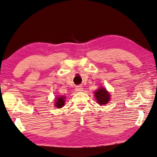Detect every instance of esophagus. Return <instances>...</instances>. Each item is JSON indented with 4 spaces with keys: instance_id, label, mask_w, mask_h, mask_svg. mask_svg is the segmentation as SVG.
Returning a JSON list of instances; mask_svg holds the SVG:
<instances>
[{
    "instance_id": "34e87169",
    "label": "esophagus",
    "mask_w": 157,
    "mask_h": 157,
    "mask_svg": "<svg viewBox=\"0 0 157 157\" xmlns=\"http://www.w3.org/2000/svg\"><path fill=\"white\" fill-rule=\"evenodd\" d=\"M82 89L83 88L82 87V86H77L76 87V91H82Z\"/></svg>"
}]
</instances>
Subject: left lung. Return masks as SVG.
I'll use <instances>...</instances> for the list:
<instances>
[{
  "label": "left lung",
  "mask_w": 157,
  "mask_h": 157,
  "mask_svg": "<svg viewBox=\"0 0 157 157\" xmlns=\"http://www.w3.org/2000/svg\"><path fill=\"white\" fill-rule=\"evenodd\" d=\"M95 93L96 99L97 100V102H98V103L100 104V105H105V104L107 103L108 101H109V93L104 88H99Z\"/></svg>",
  "instance_id": "1"
}]
</instances>
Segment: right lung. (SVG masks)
Returning <instances> with one entry per match:
<instances>
[{
	"instance_id": "add662e5",
	"label": "right lung",
	"mask_w": 157,
	"mask_h": 157,
	"mask_svg": "<svg viewBox=\"0 0 157 157\" xmlns=\"http://www.w3.org/2000/svg\"><path fill=\"white\" fill-rule=\"evenodd\" d=\"M65 102V97L63 96L59 97L56 100V107L57 108H61L64 106Z\"/></svg>"
}]
</instances>
